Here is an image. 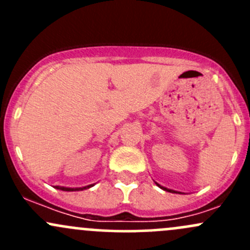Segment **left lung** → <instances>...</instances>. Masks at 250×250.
Masks as SVG:
<instances>
[{
  "mask_svg": "<svg viewBox=\"0 0 250 250\" xmlns=\"http://www.w3.org/2000/svg\"><path fill=\"white\" fill-rule=\"evenodd\" d=\"M156 183V181H155ZM156 185L158 186V188H162V190H165V191H168V192H172V193H180V192H178V191H174V190H170V188H165V186H161L160 184H157L156 183Z\"/></svg>",
  "mask_w": 250,
  "mask_h": 250,
  "instance_id": "obj_1",
  "label": "left lung"
}]
</instances>
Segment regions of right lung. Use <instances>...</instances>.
<instances>
[{
	"mask_svg": "<svg viewBox=\"0 0 250 250\" xmlns=\"http://www.w3.org/2000/svg\"><path fill=\"white\" fill-rule=\"evenodd\" d=\"M92 186H94V184L83 186V188H65V186H55V188H58V190H62V191H82V190H85V188H92Z\"/></svg>",
	"mask_w": 250,
	"mask_h": 250,
	"instance_id": "1",
	"label": "right lung"
}]
</instances>
